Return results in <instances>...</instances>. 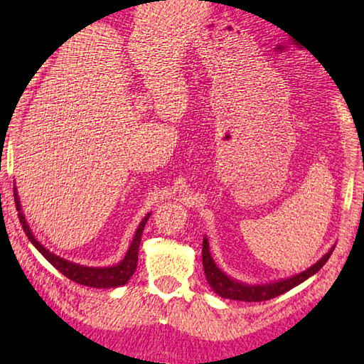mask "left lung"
Wrapping results in <instances>:
<instances>
[{"instance_id":"left-lung-1","label":"left lung","mask_w":364,"mask_h":364,"mask_svg":"<svg viewBox=\"0 0 364 364\" xmlns=\"http://www.w3.org/2000/svg\"><path fill=\"white\" fill-rule=\"evenodd\" d=\"M333 250H335V245L331 247V249L323 255L316 264L308 267L306 270H304V272L289 278H284V280H280V282L266 283V284H245L235 280V278H230L227 274H223L222 270L215 266L210 252V244H208L206 237H203L202 258H203V270H205L206 280L210 283L213 291L215 294H219L220 297L230 299V300H242V301H264V300H270L277 296H280V294L288 292L289 289L296 288V286L300 284L301 282H305L306 278L314 275L328 261L330 255L333 253Z\"/></svg>"}]
</instances>
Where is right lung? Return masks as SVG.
<instances>
[{"label":"right lung","instance_id":"right-lung-1","mask_svg":"<svg viewBox=\"0 0 364 364\" xmlns=\"http://www.w3.org/2000/svg\"><path fill=\"white\" fill-rule=\"evenodd\" d=\"M14 197H15V206H17L21 228L26 233L31 244H33L36 249L43 255L45 259H48V262H51V264L56 267L60 274H64L67 278H70L72 282L84 284V286H90V288H117V286L125 284L136 272L139 245H141L142 231L146 220L150 218V214H146L142 219V222L139 223L136 235L133 237V242H131L125 258H123L119 264L109 266V267H89V266L76 264V262H72V261H67L64 258L58 257V255L51 253L48 249H45V247L34 237L33 231H31L28 222L25 219V215H23L17 188H14Z\"/></svg>","mask_w":364,"mask_h":364}]
</instances>
